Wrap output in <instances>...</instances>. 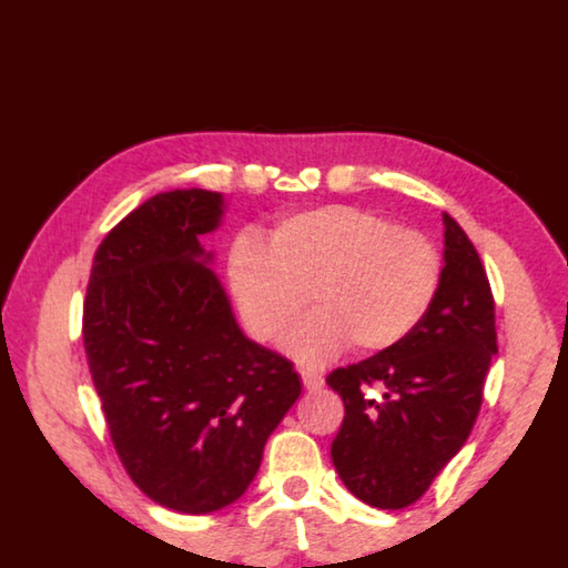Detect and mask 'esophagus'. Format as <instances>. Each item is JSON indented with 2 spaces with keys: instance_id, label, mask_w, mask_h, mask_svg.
Wrapping results in <instances>:
<instances>
[{
  "instance_id": "1",
  "label": "esophagus",
  "mask_w": 568,
  "mask_h": 568,
  "mask_svg": "<svg viewBox=\"0 0 568 568\" xmlns=\"http://www.w3.org/2000/svg\"><path fill=\"white\" fill-rule=\"evenodd\" d=\"M300 376H303V384L307 392H320V388L325 386V379H322V374L317 369H303Z\"/></svg>"
}]
</instances>
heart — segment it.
Returning a JSON list of instances; mask_svg holds the SVG:
<instances>
[{
  "label": "heart",
  "instance_id": "1",
  "mask_svg": "<svg viewBox=\"0 0 568 568\" xmlns=\"http://www.w3.org/2000/svg\"><path fill=\"white\" fill-rule=\"evenodd\" d=\"M226 281L255 342L283 335L307 303L317 310L287 332L285 352L325 364L354 342L384 352L424 325L443 285V255L424 231L372 209L329 204L275 221L268 243L241 231L229 243Z\"/></svg>",
  "mask_w": 568,
  "mask_h": 568
}]
</instances>
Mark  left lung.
Masks as SVG:
<instances>
[{
	"label": "left lung",
	"instance_id": "1",
	"mask_svg": "<svg viewBox=\"0 0 568 568\" xmlns=\"http://www.w3.org/2000/svg\"><path fill=\"white\" fill-rule=\"evenodd\" d=\"M446 224V265L436 305L414 335L329 372L344 402L332 463L347 490L379 509H404L458 453L483 406L497 352L495 297L473 241ZM379 385L382 397L368 388Z\"/></svg>",
	"mask_w": 568,
	"mask_h": 568
}]
</instances>
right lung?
I'll use <instances>...</instances> for the list:
<instances>
[{"label":"right lung","mask_w":568,"mask_h":568,"mask_svg":"<svg viewBox=\"0 0 568 568\" xmlns=\"http://www.w3.org/2000/svg\"><path fill=\"white\" fill-rule=\"evenodd\" d=\"M221 194L174 189L128 214L95 251L83 347L122 468L162 507L209 515L246 493L297 396L291 359L251 342L199 236Z\"/></svg>","instance_id":"obj_1"}]
</instances>
